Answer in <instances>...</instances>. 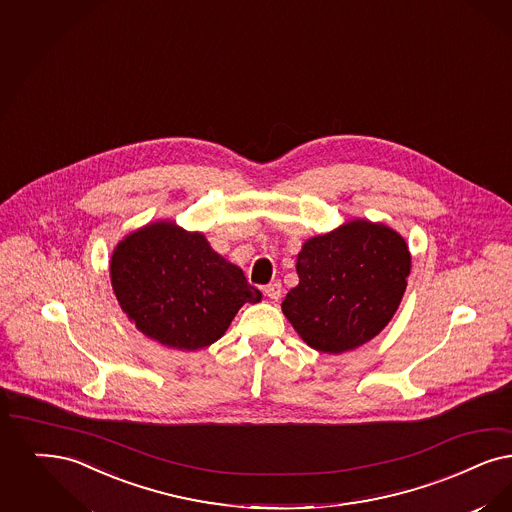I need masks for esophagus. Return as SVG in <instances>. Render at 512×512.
<instances>
[{
	"label": "esophagus",
	"instance_id": "34e87169",
	"mask_svg": "<svg viewBox=\"0 0 512 512\" xmlns=\"http://www.w3.org/2000/svg\"><path fill=\"white\" fill-rule=\"evenodd\" d=\"M265 295L272 301H278L282 297V284L280 282H274V284H268L265 287Z\"/></svg>",
	"mask_w": 512,
	"mask_h": 512
}]
</instances>
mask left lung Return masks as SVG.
<instances>
[{"mask_svg":"<svg viewBox=\"0 0 512 512\" xmlns=\"http://www.w3.org/2000/svg\"><path fill=\"white\" fill-rule=\"evenodd\" d=\"M299 284L282 312L308 347L341 354L387 328L408 286L411 253L394 228L354 219L308 238L297 255Z\"/></svg>","mask_w":512,"mask_h":512,"instance_id":"obj_1","label":"left lung"}]
</instances>
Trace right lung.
I'll return each instance as SVG.
<instances>
[{
	"mask_svg": "<svg viewBox=\"0 0 512 512\" xmlns=\"http://www.w3.org/2000/svg\"><path fill=\"white\" fill-rule=\"evenodd\" d=\"M110 282L125 316L148 339L200 350L225 335L238 310L263 293L240 266L209 246L202 232L154 221L127 234L112 251Z\"/></svg>",
	"mask_w": 512,
	"mask_h": 512,
	"instance_id": "1",
	"label": "right lung"
}]
</instances>
